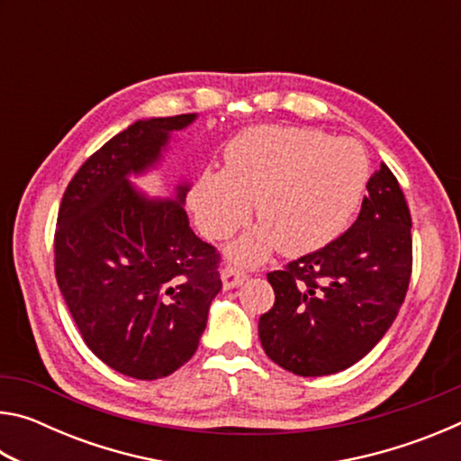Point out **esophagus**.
Returning a JSON list of instances; mask_svg holds the SVG:
<instances>
[{"instance_id": "obj_1", "label": "esophagus", "mask_w": 461, "mask_h": 461, "mask_svg": "<svg viewBox=\"0 0 461 461\" xmlns=\"http://www.w3.org/2000/svg\"><path fill=\"white\" fill-rule=\"evenodd\" d=\"M246 278H248L246 272H241L233 267H228L221 270V280H223L225 291H231V288H238L240 285H244Z\"/></svg>"}]
</instances>
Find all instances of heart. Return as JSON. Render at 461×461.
Segmentation results:
<instances>
[{
	"label": "heart",
	"instance_id": "heart-1",
	"mask_svg": "<svg viewBox=\"0 0 461 461\" xmlns=\"http://www.w3.org/2000/svg\"><path fill=\"white\" fill-rule=\"evenodd\" d=\"M191 186L189 207L207 240H225L248 221L262 225L230 246L231 260L258 264L276 248L305 256L341 236L360 207L370 158L354 138L309 128L258 126L241 131Z\"/></svg>",
	"mask_w": 461,
	"mask_h": 461
}]
</instances>
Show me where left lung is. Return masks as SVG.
Masks as SVG:
<instances>
[{"mask_svg":"<svg viewBox=\"0 0 461 461\" xmlns=\"http://www.w3.org/2000/svg\"><path fill=\"white\" fill-rule=\"evenodd\" d=\"M352 228L313 254L268 272L275 307L258 335L272 362L296 376H327L354 366L384 338L407 294L411 213L382 162Z\"/></svg>","mask_w":461,"mask_h":461,"instance_id":"obj_1","label":"left lung"}]
</instances>
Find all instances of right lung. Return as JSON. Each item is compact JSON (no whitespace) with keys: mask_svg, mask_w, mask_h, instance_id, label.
<instances>
[{"mask_svg":"<svg viewBox=\"0 0 461 461\" xmlns=\"http://www.w3.org/2000/svg\"><path fill=\"white\" fill-rule=\"evenodd\" d=\"M197 113L131 123L68 183L54 233L57 283L85 343L138 380L165 378L197 352L221 291L220 254L189 228V181L170 197L131 185L158 168L175 131Z\"/></svg>","mask_w":461,"mask_h":461,"instance_id":"right-lung-1","label":"right lung"}]
</instances>
